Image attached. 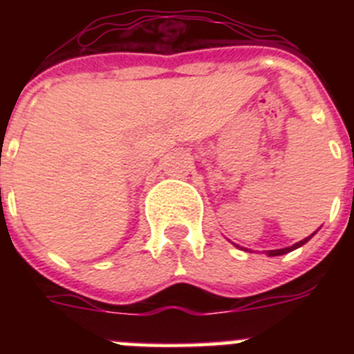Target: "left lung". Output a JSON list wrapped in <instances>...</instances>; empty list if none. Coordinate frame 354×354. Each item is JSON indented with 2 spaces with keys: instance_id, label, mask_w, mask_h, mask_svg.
<instances>
[{
  "instance_id": "8db88e82",
  "label": "left lung",
  "mask_w": 354,
  "mask_h": 354,
  "mask_svg": "<svg viewBox=\"0 0 354 354\" xmlns=\"http://www.w3.org/2000/svg\"><path fill=\"white\" fill-rule=\"evenodd\" d=\"M310 239V236L308 237H305V239L303 241H299V243H296V245H292V246H289V248H282V250H271V252H268V255H270V257H277V255H283V253H289V252H292V250H296V248H299V246L301 245H305L306 241Z\"/></svg>"
}]
</instances>
